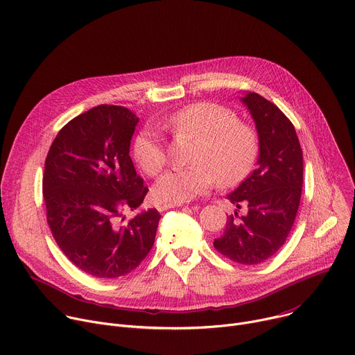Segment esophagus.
Here are the masks:
<instances>
[{
	"instance_id": "1",
	"label": "esophagus",
	"mask_w": 355,
	"mask_h": 355,
	"mask_svg": "<svg viewBox=\"0 0 355 355\" xmlns=\"http://www.w3.org/2000/svg\"><path fill=\"white\" fill-rule=\"evenodd\" d=\"M180 205H169V203H159L156 206V209L159 210V211H165V210H168V209H175V207H179Z\"/></svg>"
}]
</instances>
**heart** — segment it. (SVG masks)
<instances>
[{"label": "heart", "instance_id": "obj_1", "mask_svg": "<svg viewBox=\"0 0 355 355\" xmlns=\"http://www.w3.org/2000/svg\"><path fill=\"white\" fill-rule=\"evenodd\" d=\"M159 125L176 137L198 139L191 155L194 165L164 173L153 186L159 203L180 205L211 189L240 183L252 169L258 152L255 131L232 110L216 103H196L162 116ZM132 153L141 169L155 176L166 164V150L155 130L145 127L134 139Z\"/></svg>", "mask_w": 355, "mask_h": 355}]
</instances>
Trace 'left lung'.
Here are the masks:
<instances>
[{
  "mask_svg": "<svg viewBox=\"0 0 355 355\" xmlns=\"http://www.w3.org/2000/svg\"><path fill=\"white\" fill-rule=\"evenodd\" d=\"M241 101L250 110L259 138L257 169L227 196L247 213L228 216L224 234L214 248L243 265H257L277 252L286 241L300 205L303 184L302 148L289 118L257 93Z\"/></svg>",
  "mask_w": 355,
  "mask_h": 355,
  "instance_id": "1",
  "label": "left lung"
}]
</instances>
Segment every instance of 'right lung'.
Here are the masks:
<instances>
[{
  "label": "right lung",
  "instance_id": "add662e5",
  "mask_svg": "<svg viewBox=\"0 0 355 355\" xmlns=\"http://www.w3.org/2000/svg\"><path fill=\"white\" fill-rule=\"evenodd\" d=\"M139 118L125 107L97 105L56 135L45 161L46 220L63 254L96 278L132 272L149 254L161 214L124 211L144 202L148 187L130 156Z\"/></svg>",
  "mask_w": 355,
  "mask_h": 355
}]
</instances>
